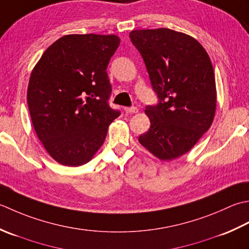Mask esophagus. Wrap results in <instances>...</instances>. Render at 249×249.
Instances as JSON below:
<instances>
[{"label": "esophagus", "instance_id": "1", "mask_svg": "<svg viewBox=\"0 0 249 249\" xmlns=\"http://www.w3.org/2000/svg\"><path fill=\"white\" fill-rule=\"evenodd\" d=\"M124 110H125V113H128V114H136V113H139V108L135 107V106H132V107H125Z\"/></svg>", "mask_w": 249, "mask_h": 249}]
</instances>
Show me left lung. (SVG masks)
I'll list each match as a JSON object with an SVG mask.
<instances>
[{"instance_id":"obj_1","label":"left lung","mask_w":249,"mask_h":249,"mask_svg":"<svg viewBox=\"0 0 249 249\" xmlns=\"http://www.w3.org/2000/svg\"><path fill=\"white\" fill-rule=\"evenodd\" d=\"M130 38L159 99L157 105L146 106L150 128L139 142L160 160L178 158L196 144L215 117L211 59L196 38L174 30H134Z\"/></svg>"}]
</instances>
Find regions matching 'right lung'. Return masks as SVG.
<instances>
[{
  "mask_svg": "<svg viewBox=\"0 0 249 249\" xmlns=\"http://www.w3.org/2000/svg\"><path fill=\"white\" fill-rule=\"evenodd\" d=\"M117 35H64L45 50L29 80L30 116L45 149L60 164L87 163L120 115L109 107L107 65Z\"/></svg>",
  "mask_w": 249,
  "mask_h": 249,
  "instance_id": "1",
  "label": "right lung"
}]
</instances>
